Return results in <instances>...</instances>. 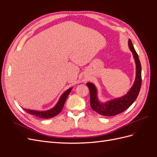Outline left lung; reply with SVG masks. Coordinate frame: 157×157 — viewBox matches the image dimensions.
Returning <instances> with one entry per match:
<instances>
[{
  "instance_id": "left-lung-1",
  "label": "left lung",
  "mask_w": 157,
  "mask_h": 157,
  "mask_svg": "<svg viewBox=\"0 0 157 157\" xmlns=\"http://www.w3.org/2000/svg\"><path fill=\"white\" fill-rule=\"evenodd\" d=\"M128 45L135 59L136 64V77L134 85L126 95L107 103H101L98 99L97 90L94 84L90 82L86 84L90 93V105L94 111L101 115L114 116L124 112L134 102L140 93L141 86V66L140 61L130 39L128 41Z\"/></svg>"
}]
</instances>
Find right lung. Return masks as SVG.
I'll return each instance as SVG.
<instances>
[{
    "label": "right lung",
    "instance_id": "right-lung-1",
    "mask_svg": "<svg viewBox=\"0 0 157 157\" xmlns=\"http://www.w3.org/2000/svg\"><path fill=\"white\" fill-rule=\"evenodd\" d=\"M71 90H72V88H69L67 90H66V91L62 94V96H61L59 100L58 101V103L56 104V105L54 107L50 109V110L45 111H39L29 110V109H25L24 110L29 114H31V115H35L36 117H38L41 118H50L54 117L57 115H58V114L61 112V111L62 110L66 99H67V96H69Z\"/></svg>",
    "mask_w": 157,
    "mask_h": 157
}]
</instances>
